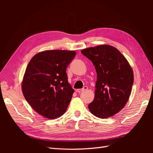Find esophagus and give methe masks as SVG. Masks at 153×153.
I'll return each instance as SVG.
<instances>
[{
  "label": "esophagus",
  "mask_w": 153,
  "mask_h": 153,
  "mask_svg": "<svg viewBox=\"0 0 153 153\" xmlns=\"http://www.w3.org/2000/svg\"><path fill=\"white\" fill-rule=\"evenodd\" d=\"M87 89H88V87H87V86H85V87H84V88H83V89H76V92H78V93H80V92H83V91L87 90Z\"/></svg>",
  "instance_id": "1"
}]
</instances>
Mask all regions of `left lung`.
Segmentation results:
<instances>
[{"label":"left lung","mask_w":153,"mask_h":153,"mask_svg":"<svg viewBox=\"0 0 153 153\" xmlns=\"http://www.w3.org/2000/svg\"><path fill=\"white\" fill-rule=\"evenodd\" d=\"M95 67L97 81L94 99L88 107L95 116L106 119L124 108L131 94L133 73L126 59L110 45L82 50Z\"/></svg>","instance_id":"1"}]
</instances>
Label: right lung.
<instances>
[{"label":"right lung","instance_id":"1","mask_svg":"<svg viewBox=\"0 0 153 153\" xmlns=\"http://www.w3.org/2000/svg\"><path fill=\"white\" fill-rule=\"evenodd\" d=\"M75 55V51H43L27 65L22 84L23 94L42 116L53 119L67 110L74 90L68 83L66 69Z\"/></svg>","mask_w":153,"mask_h":153}]
</instances>
